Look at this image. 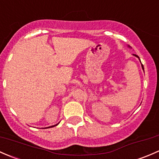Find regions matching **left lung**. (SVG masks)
I'll list each match as a JSON object with an SVG mask.
<instances>
[{
  "instance_id": "8db88e82",
  "label": "left lung",
  "mask_w": 159,
  "mask_h": 159,
  "mask_svg": "<svg viewBox=\"0 0 159 159\" xmlns=\"http://www.w3.org/2000/svg\"><path fill=\"white\" fill-rule=\"evenodd\" d=\"M135 57H138V56H136V55H135ZM142 69H143V70H144V67H143V65H142Z\"/></svg>"
}]
</instances>
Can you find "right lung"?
<instances>
[{"label":"right lung","instance_id":"obj_1","mask_svg":"<svg viewBox=\"0 0 159 159\" xmlns=\"http://www.w3.org/2000/svg\"><path fill=\"white\" fill-rule=\"evenodd\" d=\"M56 125H57H57H53V126H50V127H53V126H56ZM48 128H50V127H48Z\"/></svg>","mask_w":159,"mask_h":159}]
</instances>
